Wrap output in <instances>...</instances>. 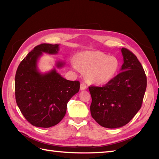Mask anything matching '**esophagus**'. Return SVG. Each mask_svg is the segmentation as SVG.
I'll list each match as a JSON object with an SVG mask.
<instances>
[{
    "label": "esophagus",
    "mask_w": 159,
    "mask_h": 159,
    "mask_svg": "<svg viewBox=\"0 0 159 159\" xmlns=\"http://www.w3.org/2000/svg\"><path fill=\"white\" fill-rule=\"evenodd\" d=\"M87 85L85 83H80V90H85L87 89Z\"/></svg>",
    "instance_id": "esophagus-1"
}]
</instances>
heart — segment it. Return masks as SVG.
<instances>
[{"instance_id":"1","label":"heart","mask_w":159,"mask_h":159,"mask_svg":"<svg viewBox=\"0 0 159 159\" xmlns=\"http://www.w3.org/2000/svg\"><path fill=\"white\" fill-rule=\"evenodd\" d=\"M74 68H81L86 72V78L89 82L104 84L109 82L116 75L120 67L117 57L109 56L99 51H87L79 53Z\"/></svg>"}]
</instances>
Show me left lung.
Here are the masks:
<instances>
[{
	"mask_svg": "<svg viewBox=\"0 0 159 159\" xmlns=\"http://www.w3.org/2000/svg\"><path fill=\"white\" fill-rule=\"evenodd\" d=\"M121 52V72L103 87H89L91 115L104 128H120L129 122L140 109L146 89V74L137 57L124 48Z\"/></svg>",
	"mask_w": 159,
	"mask_h": 159,
	"instance_id": "8db88e82",
	"label": "left lung"
}]
</instances>
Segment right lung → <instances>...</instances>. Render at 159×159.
Listing matches in <instances>:
<instances>
[{"instance_id":"right-lung-1","label":"right lung","mask_w":159,"mask_h":159,"mask_svg":"<svg viewBox=\"0 0 159 159\" xmlns=\"http://www.w3.org/2000/svg\"><path fill=\"white\" fill-rule=\"evenodd\" d=\"M59 51V44L37 46L16 71V103L26 120L36 127L49 128L59 123L66 113L67 102L80 89L79 81L67 80L57 72L66 65L63 61L57 60L48 72L39 70L38 63L43 53L55 55Z\"/></svg>"}]
</instances>
